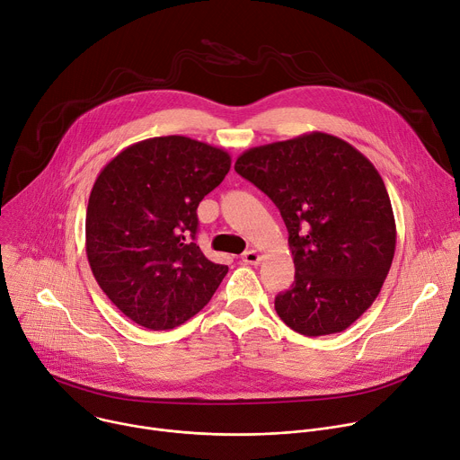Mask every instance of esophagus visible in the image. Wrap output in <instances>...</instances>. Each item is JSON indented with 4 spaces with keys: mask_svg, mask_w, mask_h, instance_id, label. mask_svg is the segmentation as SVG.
<instances>
[{
    "mask_svg": "<svg viewBox=\"0 0 460 460\" xmlns=\"http://www.w3.org/2000/svg\"><path fill=\"white\" fill-rule=\"evenodd\" d=\"M259 261H261V255L257 249H249V252H245L242 255V262H245V264H257Z\"/></svg>",
    "mask_w": 460,
    "mask_h": 460,
    "instance_id": "34e87169",
    "label": "esophagus"
}]
</instances>
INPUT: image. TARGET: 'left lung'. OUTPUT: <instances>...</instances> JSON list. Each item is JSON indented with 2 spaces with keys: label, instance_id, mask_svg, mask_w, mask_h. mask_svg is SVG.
<instances>
[{
  "label": "left lung",
  "instance_id": "obj_1",
  "mask_svg": "<svg viewBox=\"0 0 460 460\" xmlns=\"http://www.w3.org/2000/svg\"><path fill=\"white\" fill-rule=\"evenodd\" d=\"M234 171L277 205L296 280L275 297L303 336L347 330L378 297L396 249L385 183L350 143L323 132L245 150Z\"/></svg>",
  "mask_w": 460,
  "mask_h": 460
}]
</instances>
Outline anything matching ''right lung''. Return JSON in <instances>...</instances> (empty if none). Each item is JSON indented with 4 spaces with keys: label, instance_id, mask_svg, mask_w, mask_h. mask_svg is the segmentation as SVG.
I'll use <instances>...</instances> for the list:
<instances>
[{
    "label": "right lung",
    "instance_id": "add662e5",
    "mask_svg": "<svg viewBox=\"0 0 460 460\" xmlns=\"http://www.w3.org/2000/svg\"><path fill=\"white\" fill-rule=\"evenodd\" d=\"M231 169V155L185 137L120 150L97 176L86 255L108 299L134 323L171 330L196 315L227 273L194 243L196 208Z\"/></svg>",
    "mask_w": 460,
    "mask_h": 460
}]
</instances>
